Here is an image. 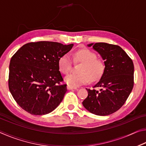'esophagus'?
<instances>
[{
  "mask_svg": "<svg viewBox=\"0 0 146 146\" xmlns=\"http://www.w3.org/2000/svg\"><path fill=\"white\" fill-rule=\"evenodd\" d=\"M67 89L68 90H76V87H73L72 86H70V85H68L67 86Z\"/></svg>",
  "mask_w": 146,
  "mask_h": 146,
  "instance_id": "esophagus-1",
  "label": "esophagus"
}]
</instances>
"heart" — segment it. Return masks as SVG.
Wrapping results in <instances>:
<instances>
[{"instance_id":"heart-1","label":"heart","mask_w":146,"mask_h":146,"mask_svg":"<svg viewBox=\"0 0 146 146\" xmlns=\"http://www.w3.org/2000/svg\"><path fill=\"white\" fill-rule=\"evenodd\" d=\"M75 60L82 62L79 68V73H71L64 78L68 84L73 87L90 82L91 79L97 80L102 76L104 70V64L97 58V55L88 49H80L73 54ZM59 70L64 74L70 72L72 68V60L68 53L64 54L58 60Z\"/></svg>"}]
</instances>
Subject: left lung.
Listing matches in <instances>:
<instances>
[{
  "label": "left lung",
  "instance_id": "1",
  "mask_svg": "<svg viewBox=\"0 0 146 146\" xmlns=\"http://www.w3.org/2000/svg\"><path fill=\"white\" fill-rule=\"evenodd\" d=\"M88 46L100 54L105 68L100 80L93 88L86 89L87 98L82 104L93 114L106 116L115 113L124 104L134 85V65L120 46L105 42L90 44Z\"/></svg>",
  "mask_w": 146,
  "mask_h": 146
}]
</instances>
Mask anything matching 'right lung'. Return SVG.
<instances>
[{
  "instance_id": "add662e5",
  "label": "right lung",
  "mask_w": 146,
  "mask_h": 146,
  "mask_svg": "<svg viewBox=\"0 0 146 146\" xmlns=\"http://www.w3.org/2000/svg\"><path fill=\"white\" fill-rule=\"evenodd\" d=\"M55 42L24 44L12 56L9 68V90L15 100L31 115L51 113L67 91L62 84L58 60L73 48Z\"/></svg>"
}]
</instances>
